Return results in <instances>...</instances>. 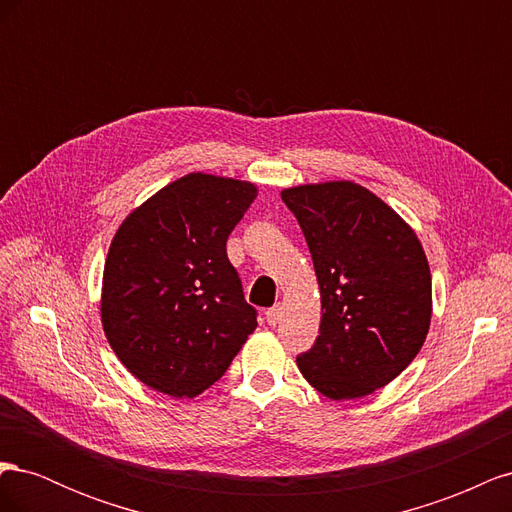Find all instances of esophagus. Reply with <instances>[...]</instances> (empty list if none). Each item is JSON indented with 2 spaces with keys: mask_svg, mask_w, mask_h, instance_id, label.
<instances>
[{
  "mask_svg": "<svg viewBox=\"0 0 512 512\" xmlns=\"http://www.w3.org/2000/svg\"><path fill=\"white\" fill-rule=\"evenodd\" d=\"M282 312H284L282 305H273L267 309V322L271 324V327H275V324L282 320Z\"/></svg>",
  "mask_w": 512,
  "mask_h": 512,
  "instance_id": "34e87169",
  "label": "esophagus"
}]
</instances>
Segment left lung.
<instances>
[{"instance_id": "1", "label": "left lung", "mask_w": 512, "mask_h": 512, "mask_svg": "<svg viewBox=\"0 0 512 512\" xmlns=\"http://www.w3.org/2000/svg\"><path fill=\"white\" fill-rule=\"evenodd\" d=\"M299 220L320 288V335L297 356L303 378L333 401L378 391L423 348L431 273L401 215L354 181L282 190Z\"/></svg>"}]
</instances>
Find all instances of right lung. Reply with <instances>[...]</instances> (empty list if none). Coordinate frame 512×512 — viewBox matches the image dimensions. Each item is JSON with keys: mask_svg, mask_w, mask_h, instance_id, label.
<instances>
[{"mask_svg": "<svg viewBox=\"0 0 512 512\" xmlns=\"http://www.w3.org/2000/svg\"><path fill=\"white\" fill-rule=\"evenodd\" d=\"M258 188L190 173L164 185L117 228L100 318L117 359L149 389L196 397L218 382L258 327L226 241Z\"/></svg>", "mask_w": 512, "mask_h": 512, "instance_id": "1", "label": "right lung"}]
</instances>
